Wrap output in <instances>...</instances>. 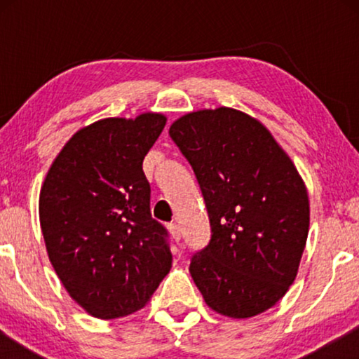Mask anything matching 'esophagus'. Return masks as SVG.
I'll list each match as a JSON object with an SVG mask.
<instances>
[{"label":"esophagus","mask_w":359,"mask_h":359,"mask_svg":"<svg viewBox=\"0 0 359 359\" xmlns=\"http://www.w3.org/2000/svg\"><path fill=\"white\" fill-rule=\"evenodd\" d=\"M168 230H170L171 237H173L176 242H178V240L181 238V227H180V225L178 224H170Z\"/></svg>","instance_id":"obj_1"}]
</instances>
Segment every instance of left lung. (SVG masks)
<instances>
[{
  "instance_id": "obj_1",
  "label": "left lung",
  "mask_w": 359,
  "mask_h": 359,
  "mask_svg": "<svg viewBox=\"0 0 359 359\" xmlns=\"http://www.w3.org/2000/svg\"><path fill=\"white\" fill-rule=\"evenodd\" d=\"M170 137L193 166L210 222L189 273L220 316L273 307L296 279L309 233L306 184L262 122L232 107L189 112Z\"/></svg>"
}]
</instances>
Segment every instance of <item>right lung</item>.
Here are the masks:
<instances>
[{
    "mask_svg": "<svg viewBox=\"0 0 359 359\" xmlns=\"http://www.w3.org/2000/svg\"><path fill=\"white\" fill-rule=\"evenodd\" d=\"M165 124L163 114L145 112L83 127L42 184L39 217L48 259L93 317L139 311L170 273L168 232L151 217L142 170Z\"/></svg>",
    "mask_w": 359,
    "mask_h": 359,
    "instance_id": "1",
    "label": "right lung"
}]
</instances>
